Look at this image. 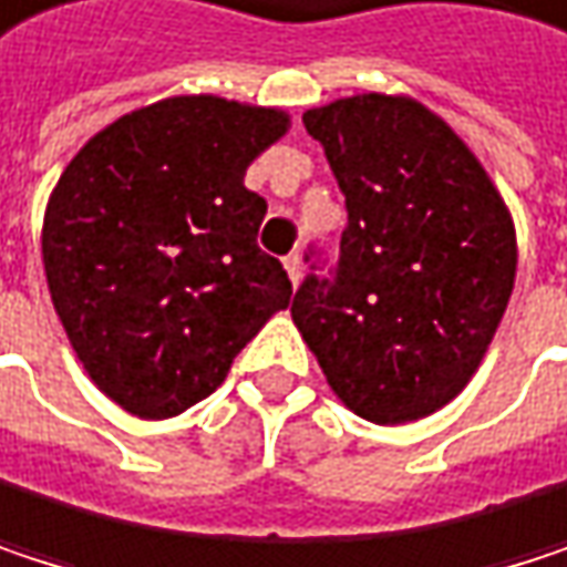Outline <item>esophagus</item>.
<instances>
[{"instance_id": "34e87169", "label": "esophagus", "mask_w": 567, "mask_h": 567, "mask_svg": "<svg viewBox=\"0 0 567 567\" xmlns=\"http://www.w3.org/2000/svg\"><path fill=\"white\" fill-rule=\"evenodd\" d=\"M284 267H287V277L293 280V287L300 284V277H303V260H300V254H290L287 260H284Z\"/></svg>"}]
</instances>
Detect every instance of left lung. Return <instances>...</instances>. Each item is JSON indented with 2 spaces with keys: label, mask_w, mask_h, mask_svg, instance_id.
<instances>
[{
  "label": "left lung",
  "mask_w": 567,
  "mask_h": 567,
  "mask_svg": "<svg viewBox=\"0 0 567 567\" xmlns=\"http://www.w3.org/2000/svg\"><path fill=\"white\" fill-rule=\"evenodd\" d=\"M347 197L333 280L307 277L290 317L337 400L377 425L416 423L475 377L518 267L512 214L482 161L410 95L310 109Z\"/></svg>",
  "instance_id": "left-lung-1"
}]
</instances>
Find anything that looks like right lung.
Listing matches in <instances>:
<instances>
[{
  "label": "right lung",
  "instance_id": "right-lung-1",
  "mask_svg": "<svg viewBox=\"0 0 567 567\" xmlns=\"http://www.w3.org/2000/svg\"><path fill=\"white\" fill-rule=\"evenodd\" d=\"M290 115L174 95L102 128L69 161L42 220L52 307L92 383L138 420L207 400L290 280L257 247L267 200L250 161Z\"/></svg>",
  "mask_w": 567,
  "mask_h": 567
}]
</instances>
